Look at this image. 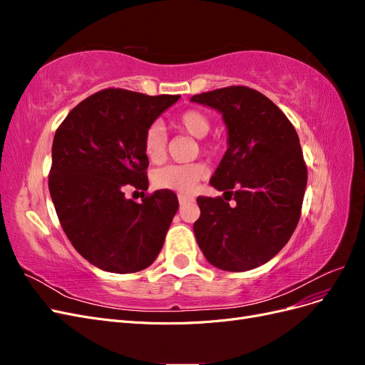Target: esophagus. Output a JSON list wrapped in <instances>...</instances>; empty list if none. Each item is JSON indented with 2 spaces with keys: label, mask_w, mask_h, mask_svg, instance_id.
I'll list each match as a JSON object with an SVG mask.
<instances>
[{
  "label": "esophagus",
  "mask_w": 365,
  "mask_h": 365,
  "mask_svg": "<svg viewBox=\"0 0 365 365\" xmlns=\"http://www.w3.org/2000/svg\"><path fill=\"white\" fill-rule=\"evenodd\" d=\"M178 201H180V204H181V205H184V204H187L189 201H193V200H192V197H189V196H182V195H180V196H178Z\"/></svg>",
  "instance_id": "obj_1"
}]
</instances>
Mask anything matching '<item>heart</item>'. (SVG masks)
Instances as JSON below:
<instances>
[{"mask_svg": "<svg viewBox=\"0 0 365 365\" xmlns=\"http://www.w3.org/2000/svg\"><path fill=\"white\" fill-rule=\"evenodd\" d=\"M173 125L195 138H204L212 128L208 115L197 109L182 111L173 118ZM165 148H168V138H165L163 128L160 125L149 126L143 137V150H145L148 160L152 163L163 161L165 157ZM207 175L208 169L202 163L170 164L152 173V184L157 189L190 195L197 182L204 180Z\"/></svg>", "mask_w": 365, "mask_h": 365, "instance_id": "b5f03b06", "label": "heart"}]
</instances>
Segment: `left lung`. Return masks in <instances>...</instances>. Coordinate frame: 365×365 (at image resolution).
<instances>
[{
    "label": "left lung",
    "instance_id": "1",
    "mask_svg": "<svg viewBox=\"0 0 365 365\" xmlns=\"http://www.w3.org/2000/svg\"><path fill=\"white\" fill-rule=\"evenodd\" d=\"M190 101L222 114L228 149L210 184L237 201L231 207L220 196H197L196 242L219 269H254L288 244L300 219L307 182L300 140L279 106L252 88L227 86Z\"/></svg>",
    "mask_w": 365,
    "mask_h": 365
}]
</instances>
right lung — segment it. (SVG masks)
Segmentation results:
<instances>
[{"instance_id": "right-lung-1", "label": "right lung", "mask_w": 365, "mask_h": 365, "mask_svg": "<svg viewBox=\"0 0 365 365\" xmlns=\"http://www.w3.org/2000/svg\"><path fill=\"white\" fill-rule=\"evenodd\" d=\"M178 98L108 88L73 108L54 134L51 200L71 245L97 268L137 272L163 248L178 197L157 190L138 204L125 189L148 190L143 137Z\"/></svg>"}]
</instances>
